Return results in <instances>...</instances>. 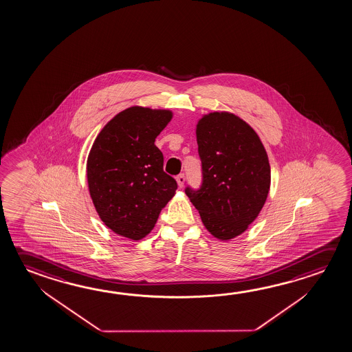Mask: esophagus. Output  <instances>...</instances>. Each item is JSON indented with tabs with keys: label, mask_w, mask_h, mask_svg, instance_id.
<instances>
[{
	"label": "esophagus",
	"mask_w": 352,
	"mask_h": 352,
	"mask_svg": "<svg viewBox=\"0 0 352 352\" xmlns=\"http://www.w3.org/2000/svg\"><path fill=\"white\" fill-rule=\"evenodd\" d=\"M177 183H178L179 188H183L185 183V175L184 174H179L177 177Z\"/></svg>",
	"instance_id": "esophagus-1"
}]
</instances>
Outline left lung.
I'll return each instance as SVG.
<instances>
[{"label": "left lung", "mask_w": 352, "mask_h": 352, "mask_svg": "<svg viewBox=\"0 0 352 352\" xmlns=\"http://www.w3.org/2000/svg\"><path fill=\"white\" fill-rule=\"evenodd\" d=\"M202 163L200 190L186 188L202 223L219 241L248 230L270 190L265 147L248 122L230 111H213L196 124Z\"/></svg>", "instance_id": "left-lung-1"}]
</instances>
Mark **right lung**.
<instances>
[{"label": "right lung", "instance_id": "right-lung-1", "mask_svg": "<svg viewBox=\"0 0 352 352\" xmlns=\"http://www.w3.org/2000/svg\"><path fill=\"white\" fill-rule=\"evenodd\" d=\"M168 109L130 107L100 130L87 158V182L104 225L140 241L175 195L177 182L163 170L156 138L172 120Z\"/></svg>", "mask_w": 352, "mask_h": 352}]
</instances>
